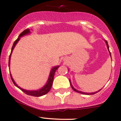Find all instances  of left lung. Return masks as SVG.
Listing matches in <instances>:
<instances>
[{"instance_id":"8db88e82","label":"left lung","mask_w":121,"mask_h":121,"mask_svg":"<svg viewBox=\"0 0 121 121\" xmlns=\"http://www.w3.org/2000/svg\"><path fill=\"white\" fill-rule=\"evenodd\" d=\"M105 43H106V45H107V47H108V50H109V45H108V42L106 41H105ZM109 52H110V51H109ZM110 56H111V52H110ZM69 81H70V85H71V88H72L73 89V90H74V91H75V92H78V93H81V94H83V95H94V94H95V93H96L97 92H99V91H100V90H101V89H100V90H99V91H98V92H94V93H84V92H81V91H78V90H76V89H75L73 87V86H72V84H71V81H70V80H69Z\"/></svg>"}]
</instances>
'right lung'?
<instances>
[{"label":"right lung","instance_id":"add662e5","mask_svg":"<svg viewBox=\"0 0 121 121\" xmlns=\"http://www.w3.org/2000/svg\"><path fill=\"white\" fill-rule=\"evenodd\" d=\"M29 32H30V31H29V29H25V30H24V31H23V32H22V33L19 35V37L17 38V39H16L15 42H14L12 48L11 52H10V56H9V65H10V56H11V54H12V51H13V50L14 47H15L16 44H17V42L19 41V40L21 37L23 36L24 35L27 34H29ZM58 67H59V66H56V67H54V68H52L51 70V72H50V76H49L48 80V82H47V84H45V85L43 87L42 89H39V90H35V91L26 90H24V89H21V87H19L18 86H17V84L15 83V81L13 80L11 74H10V77H11V79H12V82L13 83V84H15L16 87H17L19 89H21L22 91H23V92H24L25 94L28 95H29V96H32L39 97V96H43V95H44L47 94V93L50 90V89H51V87H52V82H53L54 77V74H55V73H56V71L57 70V69H58Z\"/></svg>","mask_w":121,"mask_h":121}]
</instances>
